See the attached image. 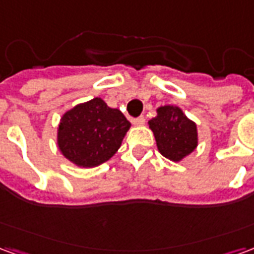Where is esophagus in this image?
Instances as JSON below:
<instances>
[{"label":"esophagus","mask_w":254,"mask_h":254,"mask_svg":"<svg viewBox=\"0 0 254 254\" xmlns=\"http://www.w3.org/2000/svg\"><path fill=\"white\" fill-rule=\"evenodd\" d=\"M144 122H145V118H144L143 116L138 117V118H134V120H132V124L134 125V127H141V125H144Z\"/></svg>","instance_id":"34e87169"}]
</instances>
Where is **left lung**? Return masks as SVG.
<instances>
[{
  "instance_id": "1",
  "label": "left lung",
  "mask_w": 254,
  "mask_h": 254,
  "mask_svg": "<svg viewBox=\"0 0 254 254\" xmlns=\"http://www.w3.org/2000/svg\"><path fill=\"white\" fill-rule=\"evenodd\" d=\"M160 154L171 162H181L198 145L196 122L189 120L181 107L160 106L156 117L148 121Z\"/></svg>"
}]
</instances>
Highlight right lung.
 <instances>
[{"label": "right lung", "instance_id": "1", "mask_svg": "<svg viewBox=\"0 0 254 254\" xmlns=\"http://www.w3.org/2000/svg\"><path fill=\"white\" fill-rule=\"evenodd\" d=\"M129 127L121 111L94 98L64 113L57 127L58 149L77 167H96L114 156Z\"/></svg>", "mask_w": 254, "mask_h": 254}]
</instances>
